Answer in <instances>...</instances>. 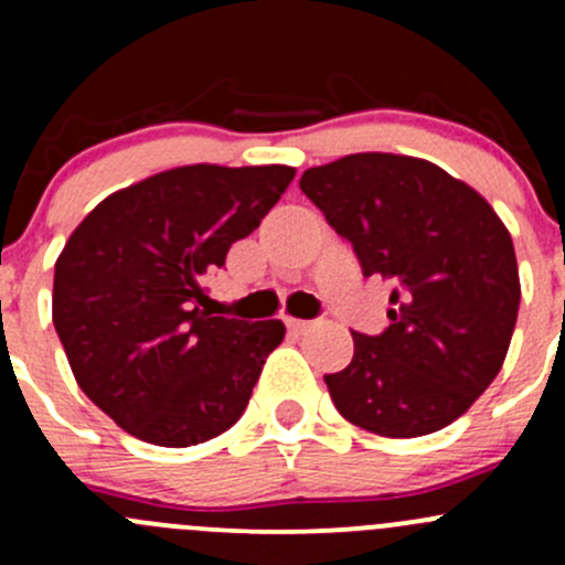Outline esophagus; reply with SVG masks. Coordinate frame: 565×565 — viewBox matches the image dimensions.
Wrapping results in <instances>:
<instances>
[{"label":"esophagus","mask_w":565,"mask_h":565,"mask_svg":"<svg viewBox=\"0 0 565 565\" xmlns=\"http://www.w3.org/2000/svg\"><path fill=\"white\" fill-rule=\"evenodd\" d=\"M311 324L315 322H309V319H295V317H289L287 319V328L292 330V333H306V330H311Z\"/></svg>","instance_id":"1"}]
</instances>
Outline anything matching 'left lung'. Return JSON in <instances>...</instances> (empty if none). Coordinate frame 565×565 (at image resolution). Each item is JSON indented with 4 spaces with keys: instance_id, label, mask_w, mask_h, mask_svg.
Instances as JSON below:
<instances>
[{
    "instance_id": "obj_1",
    "label": "left lung",
    "mask_w": 565,
    "mask_h": 565,
    "mask_svg": "<svg viewBox=\"0 0 565 565\" xmlns=\"http://www.w3.org/2000/svg\"><path fill=\"white\" fill-rule=\"evenodd\" d=\"M300 191L352 243L363 276L393 281L391 324L352 333L324 374L335 409L383 437L440 431L492 385L520 311L514 243L492 204L413 156L355 152L306 169Z\"/></svg>"
}]
</instances>
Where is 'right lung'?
<instances>
[{"mask_svg":"<svg viewBox=\"0 0 565 565\" xmlns=\"http://www.w3.org/2000/svg\"><path fill=\"white\" fill-rule=\"evenodd\" d=\"M292 177L278 163L177 167L114 191L67 237L51 317L78 388L119 429L185 448L237 424L287 328L210 317L202 284Z\"/></svg>","mask_w":565,"mask_h":565,"instance_id":"obj_1","label":"right lung"}]
</instances>
